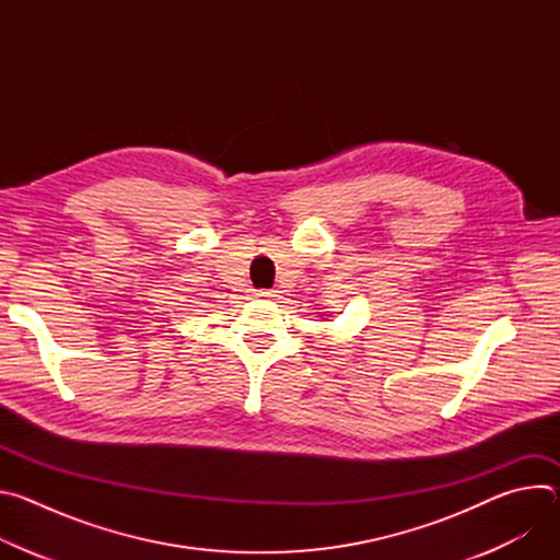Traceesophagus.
<instances>
[{
	"label": "esophagus",
	"instance_id": "esophagus-1",
	"mask_svg": "<svg viewBox=\"0 0 560 560\" xmlns=\"http://www.w3.org/2000/svg\"><path fill=\"white\" fill-rule=\"evenodd\" d=\"M255 296H257V299H275V296H277V290H257Z\"/></svg>",
	"mask_w": 560,
	"mask_h": 560
}]
</instances>
